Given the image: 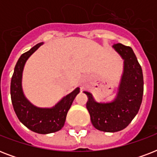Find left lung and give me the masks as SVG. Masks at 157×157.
Instances as JSON below:
<instances>
[{"mask_svg": "<svg viewBox=\"0 0 157 157\" xmlns=\"http://www.w3.org/2000/svg\"><path fill=\"white\" fill-rule=\"evenodd\" d=\"M112 47L124 59V70L117 97L110 103H98L87 91L86 108L92 124L103 132H117L126 128L141 106L144 94V76L140 64L131 47L121 43Z\"/></svg>", "mask_w": 157, "mask_h": 157, "instance_id": "1", "label": "left lung"}]
</instances>
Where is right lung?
Returning a JSON list of instances; mask_svg holds the SVG:
<instances>
[{
    "mask_svg": "<svg viewBox=\"0 0 157 157\" xmlns=\"http://www.w3.org/2000/svg\"><path fill=\"white\" fill-rule=\"evenodd\" d=\"M42 44L43 42L36 45L18 59L11 78L10 94L13 110L18 120L32 131L46 134L59 131L63 127L67 112L80 92V88L63 97L51 108L36 107L27 99L22 88L23 67L28 58Z\"/></svg>",
    "mask_w": 157,
    "mask_h": 157,
    "instance_id": "1",
    "label": "right lung"
}]
</instances>
